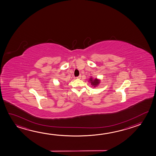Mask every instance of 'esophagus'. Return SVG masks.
Listing matches in <instances>:
<instances>
[{"mask_svg":"<svg viewBox=\"0 0 156 156\" xmlns=\"http://www.w3.org/2000/svg\"><path fill=\"white\" fill-rule=\"evenodd\" d=\"M81 77H82V76H81V75H80L79 76H78V77H77V79H80L81 78Z\"/></svg>","mask_w":156,"mask_h":156,"instance_id":"esophagus-1","label":"esophagus"}]
</instances>
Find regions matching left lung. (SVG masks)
Masks as SVG:
<instances>
[{
	"label": "left lung",
	"mask_w": 156,
	"mask_h": 156,
	"mask_svg": "<svg viewBox=\"0 0 156 156\" xmlns=\"http://www.w3.org/2000/svg\"><path fill=\"white\" fill-rule=\"evenodd\" d=\"M88 82H89L90 84L91 85V87L94 89V88H96L99 86L101 80L100 79H98L97 78H94L91 77Z\"/></svg>",
	"instance_id": "1"
}]
</instances>
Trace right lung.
<instances>
[{"label": "right lung", "mask_w": 156, "mask_h": 156, "mask_svg": "<svg viewBox=\"0 0 156 156\" xmlns=\"http://www.w3.org/2000/svg\"><path fill=\"white\" fill-rule=\"evenodd\" d=\"M60 86H62V85H60Z\"/></svg>", "instance_id": "right-lung-1"}]
</instances>
